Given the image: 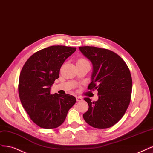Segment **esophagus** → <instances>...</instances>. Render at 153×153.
<instances>
[{
    "instance_id": "obj_1",
    "label": "esophagus",
    "mask_w": 153,
    "mask_h": 153,
    "mask_svg": "<svg viewBox=\"0 0 153 153\" xmlns=\"http://www.w3.org/2000/svg\"><path fill=\"white\" fill-rule=\"evenodd\" d=\"M76 101H78V102L83 101V98L82 97H80V96H76Z\"/></svg>"
}]
</instances>
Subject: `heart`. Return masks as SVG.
<instances>
[{"label":"heart","mask_w":153,"mask_h":153,"mask_svg":"<svg viewBox=\"0 0 153 153\" xmlns=\"http://www.w3.org/2000/svg\"><path fill=\"white\" fill-rule=\"evenodd\" d=\"M88 62V61H87L86 59L81 58V59H79L77 61V62H76V63H83V62Z\"/></svg>","instance_id":"heart-1"}]
</instances>
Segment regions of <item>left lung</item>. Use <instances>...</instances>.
<instances>
[{"mask_svg":"<svg viewBox=\"0 0 153 153\" xmlns=\"http://www.w3.org/2000/svg\"><path fill=\"white\" fill-rule=\"evenodd\" d=\"M79 49L93 65L91 91H98L97 101L86 97L88 109L83 115L92 127L104 129L112 127L123 117L131 99L132 80L128 67L114 52L96 47Z\"/></svg>","mask_w":153,"mask_h":153,"instance_id":"1","label":"left lung"}]
</instances>
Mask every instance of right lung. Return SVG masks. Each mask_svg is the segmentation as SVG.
<instances>
[{"instance_id":"obj_1","label":"right lung","mask_w":153,"mask_h":153,"mask_svg":"<svg viewBox=\"0 0 153 153\" xmlns=\"http://www.w3.org/2000/svg\"><path fill=\"white\" fill-rule=\"evenodd\" d=\"M76 49L63 45L47 47L30 57L21 71L18 85L21 102L30 119L41 128L58 127L76 102L71 95L51 94L63 62Z\"/></svg>"}]
</instances>
